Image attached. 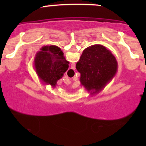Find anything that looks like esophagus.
Listing matches in <instances>:
<instances>
[{
    "label": "esophagus",
    "mask_w": 146,
    "mask_h": 146,
    "mask_svg": "<svg viewBox=\"0 0 146 146\" xmlns=\"http://www.w3.org/2000/svg\"><path fill=\"white\" fill-rule=\"evenodd\" d=\"M70 70H72V71L74 72V70H73V69H70Z\"/></svg>",
    "instance_id": "esophagus-1"
}]
</instances>
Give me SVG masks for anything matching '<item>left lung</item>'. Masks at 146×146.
<instances>
[{
	"label": "left lung",
	"mask_w": 146,
	"mask_h": 146,
	"mask_svg": "<svg viewBox=\"0 0 146 146\" xmlns=\"http://www.w3.org/2000/svg\"><path fill=\"white\" fill-rule=\"evenodd\" d=\"M76 69L80 73V82L91 95L99 93L112 80L118 69L115 56L101 44H95L82 52Z\"/></svg>",
	"instance_id": "8db88e82"
}]
</instances>
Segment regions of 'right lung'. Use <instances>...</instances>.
<instances>
[{"label": "right lung", "instance_id": "1", "mask_svg": "<svg viewBox=\"0 0 146 146\" xmlns=\"http://www.w3.org/2000/svg\"><path fill=\"white\" fill-rule=\"evenodd\" d=\"M68 64L61 48L54 45L42 47L34 59V68L40 80L52 88H56L58 80L64 76Z\"/></svg>", "mask_w": 146, "mask_h": 146}]
</instances>
